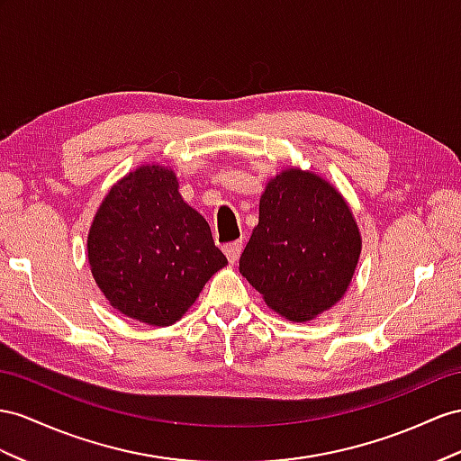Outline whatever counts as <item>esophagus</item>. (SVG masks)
<instances>
[{"label": "esophagus", "mask_w": 461, "mask_h": 461, "mask_svg": "<svg viewBox=\"0 0 461 461\" xmlns=\"http://www.w3.org/2000/svg\"><path fill=\"white\" fill-rule=\"evenodd\" d=\"M241 249H243V241H233V243L223 245V253H226L230 263H238Z\"/></svg>", "instance_id": "1"}]
</instances>
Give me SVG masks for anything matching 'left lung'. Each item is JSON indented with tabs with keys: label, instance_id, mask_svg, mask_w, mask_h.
<instances>
[{
	"label": "left lung",
	"instance_id": "1",
	"mask_svg": "<svg viewBox=\"0 0 461 461\" xmlns=\"http://www.w3.org/2000/svg\"><path fill=\"white\" fill-rule=\"evenodd\" d=\"M360 251V230L345 196L321 175L286 167L258 200V223L240 273L270 310L303 323L343 300Z\"/></svg>",
	"mask_w": 461,
	"mask_h": 461
}]
</instances>
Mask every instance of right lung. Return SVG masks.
<instances>
[{
  "label": "right lung",
  "mask_w": 461,
  "mask_h": 461,
  "mask_svg": "<svg viewBox=\"0 0 461 461\" xmlns=\"http://www.w3.org/2000/svg\"><path fill=\"white\" fill-rule=\"evenodd\" d=\"M87 261L113 308L153 327L179 321L228 265L208 221L183 200L175 171L159 163L111 186L91 221Z\"/></svg>",
  "instance_id": "right-lung-1"
}]
</instances>
